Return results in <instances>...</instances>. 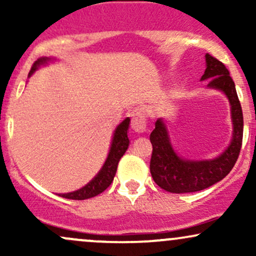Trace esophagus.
<instances>
[{
	"mask_svg": "<svg viewBox=\"0 0 256 256\" xmlns=\"http://www.w3.org/2000/svg\"><path fill=\"white\" fill-rule=\"evenodd\" d=\"M131 126L136 132H144L146 128V119L143 108H134L131 112Z\"/></svg>",
	"mask_w": 256,
	"mask_h": 256,
	"instance_id": "esophagus-1",
	"label": "esophagus"
}]
</instances>
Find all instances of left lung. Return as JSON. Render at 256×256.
I'll list each match as a JSON object with an SVG mask.
<instances>
[{
	"mask_svg": "<svg viewBox=\"0 0 256 256\" xmlns=\"http://www.w3.org/2000/svg\"><path fill=\"white\" fill-rule=\"evenodd\" d=\"M206 66L201 80H210L207 86L222 91L230 102L234 125L231 143L213 160H186L178 156L171 144L165 122L158 119L150 134V173L155 183L168 192H195L218 183L230 173L238 158L243 138V113L234 83L225 64L212 55L206 54Z\"/></svg>",
	"mask_w": 256,
	"mask_h": 256,
	"instance_id": "1",
	"label": "left lung"
}]
</instances>
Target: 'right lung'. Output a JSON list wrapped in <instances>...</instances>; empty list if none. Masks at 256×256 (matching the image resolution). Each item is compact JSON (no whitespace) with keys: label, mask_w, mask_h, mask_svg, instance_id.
<instances>
[{"label":"right lung","mask_w":256,"mask_h":256,"mask_svg":"<svg viewBox=\"0 0 256 256\" xmlns=\"http://www.w3.org/2000/svg\"><path fill=\"white\" fill-rule=\"evenodd\" d=\"M49 60H52L50 58H40L32 64V68L30 73H28V77H31L32 73H34L38 68L40 64H46ZM128 125H130V118H126L122 124L118 125V128H116L113 134V140H112L110 144V150L108 152V158L106 160L104 167L101 168L96 177L92 180L89 182L82 189L76 190L73 192L68 194H60L58 196L70 200H86L91 198L94 196L98 195L102 192H104L108 186H110L112 182H113L114 176H116V168H118L119 160L122 158V155L125 154L126 149L128 148Z\"/></svg>","instance_id":"add662e5"}]
</instances>
